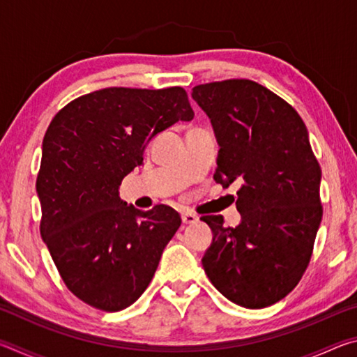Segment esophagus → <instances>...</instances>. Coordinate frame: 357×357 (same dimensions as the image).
I'll use <instances>...</instances> for the list:
<instances>
[{
  "label": "esophagus",
  "instance_id": "1",
  "mask_svg": "<svg viewBox=\"0 0 357 357\" xmlns=\"http://www.w3.org/2000/svg\"><path fill=\"white\" fill-rule=\"evenodd\" d=\"M181 219H183V223H185V225H190V223H195L198 220V215L190 213V211H184L181 214Z\"/></svg>",
  "mask_w": 357,
  "mask_h": 357
}]
</instances>
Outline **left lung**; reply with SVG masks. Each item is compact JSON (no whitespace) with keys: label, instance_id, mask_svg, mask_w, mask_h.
<instances>
[{"label":"left lung","instance_id":"1","mask_svg":"<svg viewBox=\"0 0 357 357\" xmlns=\"http://www.w3.org/2000/svg\"><path fill=\"white\" fill-rule=\"evenodd\" d=\"M192 99L219 143L215 183L239 181L238 227L203 215L213 243L202 258L213 285L234 304L264 309L298 285L321 223V168L298 112L252 80L198 84Z\"/></svg>","mask_w":357,"mask_h":357}]
</instances>
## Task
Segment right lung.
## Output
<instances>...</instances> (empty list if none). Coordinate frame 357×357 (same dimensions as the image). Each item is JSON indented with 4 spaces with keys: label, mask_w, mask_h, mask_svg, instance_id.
I'll return each mask as SVG.
<instances>
[{
    "label": "right lung",
    "mask_w": 357,
    "mask_h": 357,
    "mask_svg": "<svg viewBox=\"0 0 357 357\" xmlns=\"http://www.w3.org/2000/svg\"><path fill=\"white\" fill-rule=\"evenodd\" d=\"M183 88H104L72 100L42 142L36 190L40 234L59 275L86 304L118 312L140 298L181 225L157 204L140 211L119 197L144 148L178 121H192Z\"/></svg>",
    "instance_id": "obj_1"
}]
</instances>
